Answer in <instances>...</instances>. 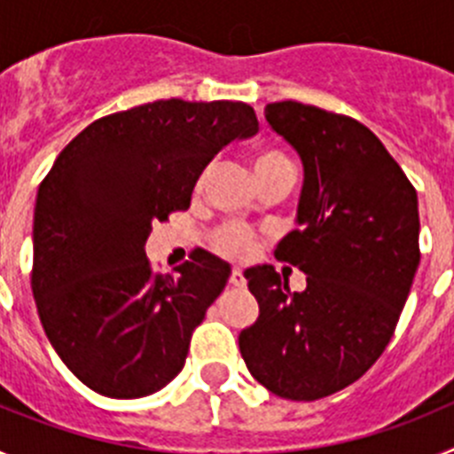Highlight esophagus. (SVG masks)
Instances as JSON below:
<instances>
[{
  "label": "esophagus",
  "instance_id": "obj_1",
  "mask_svg": "<svg viewBox=\"0 0 454 454\" xmlns=\"http://www.w3.org/2000/svg\"><path fill=\"white\" fill-rule=\"evenodd\" d=\"M230 284H231V286H236V288L246 286V277H243V270H240V268H234V270H231Z\"/></svg>",
  "mask_w": 454,
  "mask_h": 454
}]
</instances>
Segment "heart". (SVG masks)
<instances>
[{
  "instance_id": "obj_1",
  "label": "heart",
  "mask_w": 454,
  "mask_h": 454,
  "mask_svg": "<svg viewBox=\"0 0 454 454\" xmlns=\"http://www.w3.org/2000/svg\"><path fill=\"white\" fill-rule=\"evenodd\" d=\"M277 168H293L291 159L277 147H262L254 154V175L277 170ZM202 182V179H200ZM211 247L227 259H247L256 247V236L243 224H223L211 236Z\"/></svg>"
}]
</instances>
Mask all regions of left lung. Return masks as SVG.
<instances>
[{
  "instance_id": "left-lung-1",
  "label": "left lung",
  "mask_w": 454,
  "mask_h": 454,
  "mask_svg": "<svg viewBox=\"0 0 454 454\" xmlns=\"http://www.w3.org/2000/svg\"><path fill=\"white\" fill-rule=\"evenodd\" d=\"M266 120L304 166L300 230L275 256L307 272V288L247 268L259 318L239 348L256 382L309 403L356 382L388 346L420 262L419 198L362 122L291 99L268 104Z\"/></svg>"
}]
</instances>
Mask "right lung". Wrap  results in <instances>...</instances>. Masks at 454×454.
<instances>
[{"label": "right lung", "instance_id": "add662e5", "mask_svg": "<svg viewBox=\"0 0 454 454\" xmlns=\"http://www.w3.org/2000/svg\"><path fill=\"white\" fill-rule=\"evenodd\" d=\"M259 131L243 102H159L95 120L38 188L31 291L67 368L108 398H143L182 372L230 263L192 250L177 275L145 256L152 224L191 207L208 161Z\"/></svg>", "mask_w": 454, "mask_h": 454}]
</instances>
